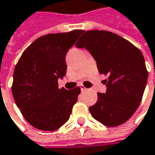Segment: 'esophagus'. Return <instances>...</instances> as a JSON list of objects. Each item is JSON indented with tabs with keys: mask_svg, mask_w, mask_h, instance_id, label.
Returning a JSON list of instances; mask_svg holds the SVG:
<instances>
[{
	"mask_svg": "<svg viewBox=\"0 0 155 155\" xmlns=\"http://www.w3.org/2000/svg\"><path fill=\"white\" fill-rule=\"evenodd\" d=\"M80 88H81V91H87V89H86L83 85H81V86H80Z\"/></svg>",
	"mask_w": 155,
	"mask_h": 155,
	"instance_id": "esophagus-1",
	"label": "esophagus"
}]
</instances>
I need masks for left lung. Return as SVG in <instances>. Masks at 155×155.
<instances>
[{
  "label": "left lung",
  "instance_id": "left-lung-1",
  "mask_svg": "<svg viewBox=\"0 0 155 155\" xmlns=\"http://www.w3.org/2000/svg\"><path fill=\"white\" fill-rule=\"evenodd\" d=\"M88 49L98 72L107 75L106 93L89 107L92 117L106 127H116L130 119L140 105L148 72L142 52L121 36L104 30L86 31L75 44Z\"/></svg>",
  "mask_w": 155,
  "mask_h": 155
}]
</instances>
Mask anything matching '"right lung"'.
Returning a JSON list of instances; mask_svg holds the SVG:
<instances>
[{"label": "right lung", "instance_id": "add662e5", "mask_svg": "<svg viewBox=\"0 0 155 155\" xmlns=\"http://www.w3.org/2000/svg\"><path fill=\"white\" fill-rule=\"evenodd\" d=\"M83 30L41 36L23 52L16 64L11 86L16 105L32 126L54 131L69 120L81 93L58 88L65 75V55Z\"/></svg>", "mask_w": 155, "mask_h": 155}]
</instances>
